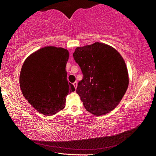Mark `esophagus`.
I'll return each mask as SVG.
<instances>
[{
	"label": "esophagus",
	"instance_id": "34e87169",
	"mask_svg": "<svg viewBox=\"0 0 156 156\" xmlns=\"http://www.w3.org/2000/svg\"><path fill=\"white\" fill-rule=\"evenodd\" d=\"M73 86H74V87H75V89H76V87H77V85H78V83L77 82H74V83H73Z\"/></svg>",
	"mask_w": 156,
	"mask_h": 156
}]
</instances>
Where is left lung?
Wrapping results in <instances>:
<instances>
[{
	"label": "left lung",
	"instance_id": "8db88e82",
	"mask_svg": "<svg viewBox=\"0 0 156 156\" xmlns=\"http://www.w3.org/2000/svg\"><path fill=\"white\" fill-rule=\"evenodd\" d=\"M73 56L83 75L76 93L84 108L98 116L110 112L128 87L127 69L122 57L113 47L100 43L77 47Z\"/></svg>",
	"mask_w": 156,
	"mask_h": 156
}]
</instances>
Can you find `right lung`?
Here are the masks:
<instances>
[{
	"label": "right lung",
	"instance_id": "add662e5",
	"mask_svg": "<svg viewBox=\"0 0 156 156\" xmlns=\"http://www.w3.org/2000/svg\"><path fill=\"white\" fill-rule=\"evenodd\" d=\"M69 56L67 49L45 47L30 55L23 63L20 75L21 91L42 114H56L65 107L68 94L75 91L67 79Z\"/></svg>",
	"mask_w": 156,
	"mask_h": 156
}]
</instances>
